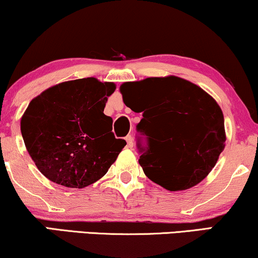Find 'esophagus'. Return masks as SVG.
Here are the masks:
<instances>
[{
	"mask_svg": "<svg viewBox=\"0 0 258 258\" xmlns=\"http://www.w3.org/2000/svg\"><path fill=\"white\" fill-rule=\"evenodd\" d=\"M126 142H127V145H128V148H133L135 142H133V137L131 135H128L126 137Z\"/></svg>",
	"mask_w": 258,
	"mask_h": 258,
	"instance_id": "1",
	"label": "esophagus"
}]
</instances>
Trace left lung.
<instances>
[{
	"mask_svg": "<svg viewBox=\"0 0 258 258\" xmlns=\"http://www.w3.org/2000/svg\"><path fill=\"white\" fill-rule=\"evenodd\" d=\"M122 101L143 113L137 126L149 150L140 156L144 174L167 190L200 183L224 151V114L210 94L177 76L148 77L120 86Z\"/></svg>",
	"mask_w": 258,
	"mask_h": 258,
	"instance_id": "obj_1",
	"label": "left lung"
}]
</instances>
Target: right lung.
<instances>
[{"mask_svg":"<svg viewBox=\"0 0 258 258\" xmlns=\"http://www.w3.org/2000/svg\"><path fill=\"white\" fill-rule=\"evenodd\" d=\"M113 82L95 77L47 88L21 116L26 149L39 171L54 183L82 189L106 175L125 148L115 139L113 120L105 115Z\"/></svg>","mask_w":258,"mask_h":258,"instance_id":"obj_1","label":"right lung"}]
</instances>
